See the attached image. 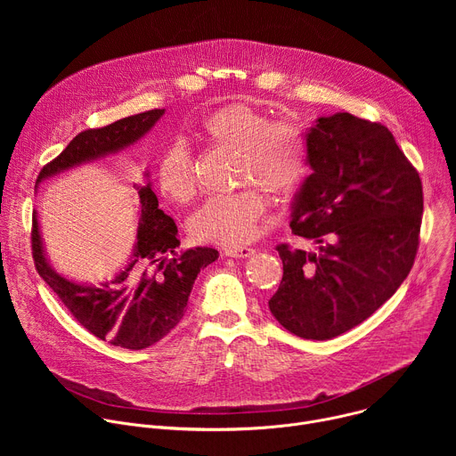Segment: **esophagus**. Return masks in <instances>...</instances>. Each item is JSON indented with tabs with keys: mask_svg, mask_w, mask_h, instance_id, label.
Wrapping results in <instances>:
<instances>
[{
	"mask_svg": "<svg viewBox=\"0 0 456 456\" xmlns=\"http://www.w3.org/2000/svg\"><path fill=\"white\" fill-rule=\"evenodd\" d=\"M254 252H256V250L250 248V247H229V248L224 250V254L229 256V257H248V256H252Z\"/></svg>",
	"mask_w": 456,
	"mask_h": 456,
	"instance_id": "34e87169",
	"label": "esophagus"
}]
</instances>
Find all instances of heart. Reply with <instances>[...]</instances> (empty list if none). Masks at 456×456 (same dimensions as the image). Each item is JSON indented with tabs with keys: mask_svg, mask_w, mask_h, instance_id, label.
Returning <instances> with one entry per match:
<instances>
[{
	"mask_svg": "<svg viewBox=\"0 0 456 456\" xmlns=\"http://www.w3.org/2000/svg\"><path fill=\"white\" fill-rule=\"evenodd\" d=\"M199 139L220 150L238 153V183H257L273 197L296 192L308 175L306 144L301 129L285 118L269 115L243 102H232L209 113L199 126ZM157 185L164 197L178 206L197 194L192 160L183 144L169 146L157 164ZM267 202L256 189L209 199L189 218V232L197 241L240 247L259 232Z\"/></svg>",
	"mask_w": 456,
	"mask_h": 456,
	"instance_id": "obj_1",
	"label": "heart"
}]
</instances>
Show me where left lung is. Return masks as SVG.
<instances>
[{"mask_svg":"<svg viewBox=\"0 0 456 456\" xmlns=\"http://www.w3.org/2000/svg\"><path fill=\"white\" fill-rule=\"evenodd\" d=\"M292 232L314 252L278 245L283 280L269 308L290 334L327 341L352 330L410 274L422 222V182L387 127L352 113L306 132Z\"/></svg>","mask_w":456,"mask_h":456,"instance_id":"left-lung-1","label":"left lung"}]
</instances>
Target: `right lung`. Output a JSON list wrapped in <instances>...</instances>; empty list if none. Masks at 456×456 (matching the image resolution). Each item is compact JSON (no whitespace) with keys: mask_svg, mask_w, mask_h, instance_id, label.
<instances>
[{"mask_svg":"<svg viewBox=\"0 0 456 456\" xmlns=\"http://www.w3.org/2000/svg\"><path fill=\"white\" fill-rule=\"evenodd\" d=\"M164 113L166 110H150L99 129H86L41 169L36 191L50 178L132 148L151 132ZM144 178V185H134L139 199L137 238L111 280L88 283L59 274L48 259L37 211L32 220V254L39 276L83 329L127 350L148 348L176 327L194 280L220 256L211 247L180 248L178 229L173 218L159 209L148 171Z\"/></svg>","mask_w":456,"mask_h":456,"instance_id":"1","label":"right lung"}]
</instances>
